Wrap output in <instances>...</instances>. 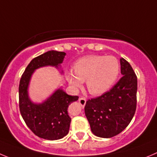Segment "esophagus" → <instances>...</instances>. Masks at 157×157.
Segmentation results:
<instances>
[{
    "instance_id": "1",
    "label": "esophagus",
    "mask_w": 157,
    "mask_h": 157,
    "mask_svg": "<svg viewBox=\"0 0 157 157\" xmlns=\"http://www.w3.org/2000/svg\"><path fill=\"white\" fill-rule=\"evenodd\" d=\"M86 99L83 98H79V103H80V105H81V107H84L86 105Z\"/></svg>"
}]
</instances>
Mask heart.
<instances>
[{"label":"heart","instance_id":"heart-1","mask_svg":"<svg viewBox=\"0 0 157 157\" xmlns=\"http://www.w3.org/2000/svg\"><path fill=\"white\" fill-rule=\"evenodd\" d=\"M74 68V73H67L70 85L79 88L86 80L88 91L93 95H101L108 91L116 81L120 63L112 56L88 55L76 61Z\"/></svg>","mask_w":157,"mask_h":157}]
</instances>
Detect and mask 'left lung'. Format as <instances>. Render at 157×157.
Here are the masks:
<instances>
[{
    "mask_svg": "<svg viewBox=\"0 0 157 157\" xmlns=\"http://www.w3.org/2000/svg\"><path fill=\"white\" fill-rule=\"evenodd\" d=\"M121 78L109 91L86 102L84 112L91 132L111 138L125 129L136 109L137 77L124 58L120 59Z\"/></svg>",
    "mask_w": 157,
    "mask_h": 157,
    "instance_id": "8db88e82",
    "label": "left lung"
}]
</instances>
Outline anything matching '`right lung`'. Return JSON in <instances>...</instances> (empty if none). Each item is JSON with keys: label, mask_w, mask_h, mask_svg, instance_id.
<instances>
[{"label": "right lung", "mask_w": 157, "mask_h": 157, "mask_svg": "<svg viewBox=\"0 0 157 157\" xmlns=\"http://www.w3.org/2000/svg\"><path fill=\"white\" fill-rule=\"evenodd\" d=\"M65 56L63 52L51 50L36 57L26 67L20 80L18 92L21 115L31 131L44 140H59L68 134L71 118L67 109L72 102L78 100L79 97L68 95L59 88L42 103H33L28 92L29 82L36 69L47 66L58 68Z\"/></svg>", "instance_id": "right-lung-1"}]
</instances>
